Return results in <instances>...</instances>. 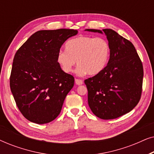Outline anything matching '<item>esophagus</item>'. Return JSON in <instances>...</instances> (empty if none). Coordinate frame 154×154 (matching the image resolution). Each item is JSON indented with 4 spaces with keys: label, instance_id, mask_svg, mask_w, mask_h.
<instances>
[{
    "label": "esophagus",
    "instance_id": "obj_1",
    "mask_svg": "<svg viewBox=\"0 0 154 154\" xmlns=\"http://www.w3.org/2000/svg\"><path fill=\"white\" fill-rule=\"evenodd\" d=\"M75 83L76 84V85H82V84L83 83V82L82 80H80V79H75Z\"/></svg>",
    "mask_w": 154,
    "mask_h": 154
}]
</instances>
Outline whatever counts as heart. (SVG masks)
Instances as JSON below:
<instances>
[{
    "instance_id": "1",
    "label": "heart",
    "mask_w": 154,
    "mask_h": 154,
    "mask_svg": "<svg viewBox=\"0 0 154 154\" xmlns=\"http://www.w3.org/2000/svg\"><path fill=\"white\" fill-rule=\"evenodd\" d=\"M65 50H60L57 61L64 72L73 71L76 61L75 73L79 76L94 75L104 70L110 57V45L103 38L80 35L69 40Z\"/></svg>"
}]
</instances>
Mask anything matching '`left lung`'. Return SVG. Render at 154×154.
<instances>
[{"mask_svg":"<svg viewBox=\"0 0 154 154\" xmlns=\"http://www.w3.org/2000/svg\"><path fill=\"white\" fill-rule=\"evenodd\" d=\"M85 31L104 33L111 48L110 57L104 70L85 81L88 105L100 119H116L132 111L140 100L142 63L133 44L115 31Z\"/></svg>","mask_w":154,"mask_h":154,"instance_id":"1","label":"left lung"}]
</instances>
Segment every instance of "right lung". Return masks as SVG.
I'll use <instances>...</instances> for the list:
<instances>
[{
  "label": "right lung",
  "instance_id": "right-lung-1",
  "mask_svg": "<svg viewBox=\"0 0 154 154\" xmlns=\"http://www.w3.org/2000/svg\"><path fill=\"white\" fill-rule=\"evenodd\" d=\"M77 30L61 29L33 33L14 55L10 90L20 112L29 121L50 123L58 116L74 78L62 70L57 54Z\"/></svg>",
  "mask_w": 154,
  "mask_h": 154
}]
</instances>
